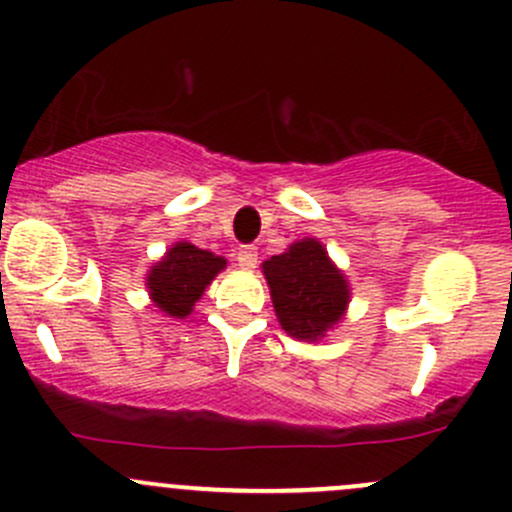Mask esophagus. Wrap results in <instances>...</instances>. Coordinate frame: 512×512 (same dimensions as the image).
Here are the masks:
<instances>
[{"label":"esophagus","mask_w":512,"mask_h":512,"mask_svg":"<svg viewBox=\"0 0 512 512\" xmlns=\"http://www.w3.org/2000/svg\"><path fill=\"white\" fill-rule=\"evenodd\" d=\"M237 265L242 267V270H255L257 267V250L252 245H242L240 250H237Z\"/></svg>","instance_id":"obj_1"}]
</instances>
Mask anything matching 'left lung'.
<instances>
[{"instance_id":"8db88e82","label":"left lung","mask_w":512,"mask_h":512,"mask_svg":"<svg viewBox=\"0 0 512 512\" xmlns=\"http://www.w3.org/2000/svg\"><path fill=\"white\" fill-rule=\"evenodd\" d=\"M270 297L282 329L302 342H317L342 322L349 282L314 237L294 242L282 255L262 262Z\"/></svg>"}]
</instances>
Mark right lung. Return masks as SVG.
<instances>
[{
    "mask_svg": "<svg viewBox=\"0 0 512 512\" xmlns=\"http://www.w3.org/2000/svg\"><path fill=\"white\" fill-rule=\"evenodd\" d=\"M225 265V257L200 250L190 242H175L165 252L163 260H158L148 270V294L160 312L185 319L193 312L195 302L203 297L205 287L215 280L220 270H225Z\"/></svg>",
    "mask_w": 512,
    "mask_h": 512,
    "instance_id": "right-lung-1",
    "label": "right lung"
}]
</instances>
